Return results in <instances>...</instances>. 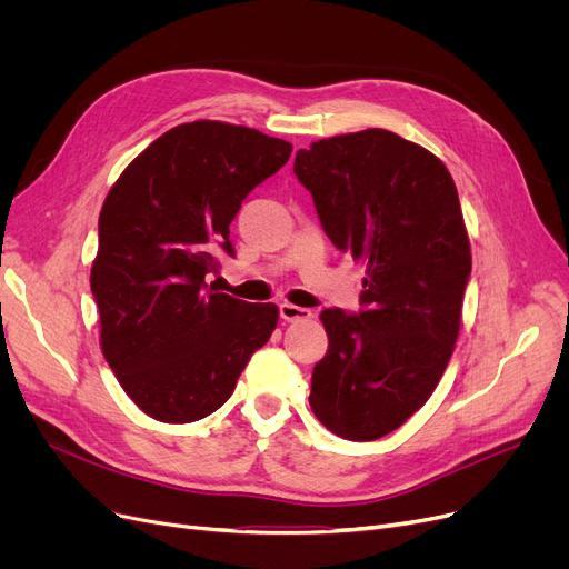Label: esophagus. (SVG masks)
Segmentation results:
<instances>
[{
  "label": "esophagus",
  "mask_w": 569,
  "mask_h": 569,
  "mask_svg": "<svg viewBox=\"0 0 569 569\" xmlns=\"http://www.w3.org/2000/svg\"><path fill=\"white\" fill-rule=\"evenodd\" d=\"M279 313L286 322H302V320H311L313 313L305 307H295V305H281Z\"/></svg>",
  "instance_id": "esophagus-1"
}]
</instances>
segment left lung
Instances as JSON below:
<instances>
[{
	"label": "left lung",
	"instance_id": "1",
	"mask_svg": "<svg viewBox=\"0 0 569 569\" xmlns=\"http://www.w3.org/2000/svg\"><path fill=\"white\" fill-rule=\"evenodd\" d=\"M295 174L332 244L367 267L365 311L320 313L330 346L309 403L332 433L376 440L429 401L455 352L472 264L459 193L429 149L385 129L311 142Z\"/></svg>",
	"mask_w": 569,
	"mask_h": 569
}]
</instances>
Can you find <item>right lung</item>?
Here are the masks:
<instances>
[{
	"mask_svg": "<svg viewBox=\"0 0 569 569\" xmlns=\"http://www.w3.org/2000/svg\"><path fill=\"white\" fill-rule=\"evenodd\" d=\"M292 144L212 119L179 124L140 152L108 191L92 262L101 350L149 417L187 425L219 410L272 337L277 305L207 288L217 253H234L242 200Z\"/></svg>",
	"mask_w": 569,
	"mask_h": 569,
	"instance_id": "1",
	"label": "right lung"
}]
</instances>
